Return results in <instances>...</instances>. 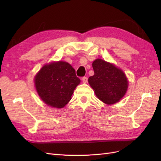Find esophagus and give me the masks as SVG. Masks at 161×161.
<instances>
[{
	"instance_id": "1",
	"label": "esophagus",
	"mask_w": 161,
	"mask_h": 161,
	"mask_svg": "<svg viewBox=\"0 0 161 161\" xmlns=\"http://www.w3.org/2000/svg\"><path fill=\"white\" fill-rule=\"evenodd\" d=\"M82 82H83V83H86L87 80H88V79H87V77L84 76V77H82Z\"/></svg>"
}]
</instances>
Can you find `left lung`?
<instances>
[{"label":"left lung","mask_w":161,"mask_h":161,"mask_svg":"<svg viewBox=\"0 0 161 161\" xmlns=\"http://www.w3.org/2000/svg\"><path fill=\"white\" fill-rule=\"evenodd\" d=\"M92 66L95 74L88 81L97 98L108 105L118 102L128 90V81L125 73L102 59H96Z\"/></svg>","instance_id":"obj_1"}]
</instances>
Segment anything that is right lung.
<instances>
[{
  "instance_id": "obj_1",
  "label": "right lung",
  "mask_w": 161,
  "mask_h": 161,
  "mask_svg": "<svg viewBox=\"0 0 161 161\" xmlns=\"http://www.w3.org/2000/svg\"><path fill=\"white\" fill-rule=\"evenodd\" d=\"M37 93L46 104L56 108L64 107L80 80L68 62H53L43 66L34 79Z\"/></svg>"
}]
</instances>
